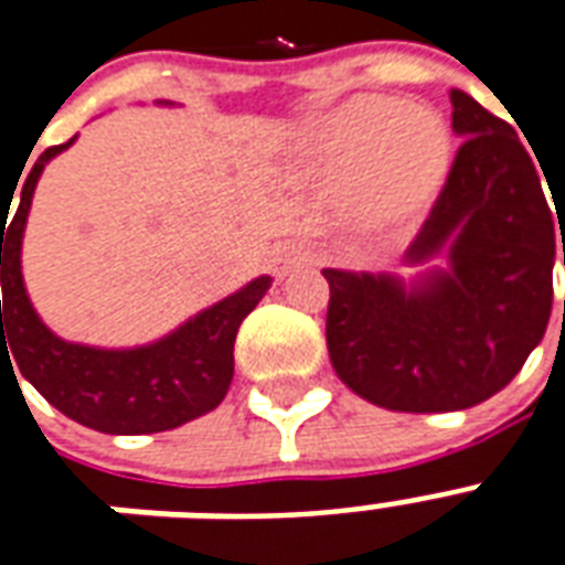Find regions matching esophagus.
<instances>
[{
    "label": "esophagus",
    "instance_id": "34e87169",
    "mask_svg": "<svg viewBox=\"0 0 565 565\" xmlns=\"http://www.w3.org/2000/svg\"><path fill=\"white\" fill-rule=\"evenodd\" d=\"M306 265H312V250L303 244L286 242L270 253V270L277 279H286L288 274H295L297 268H306Z\"/></svg>",
    "mask_w": 565,
    "mask_h": 565
}]
</instances>
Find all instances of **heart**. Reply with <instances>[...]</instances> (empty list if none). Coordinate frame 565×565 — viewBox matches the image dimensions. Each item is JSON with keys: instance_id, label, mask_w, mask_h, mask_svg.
Listing matches in <instances>:
<instances>
[{"instance_id": "heart-1", "label": "heart", "mask_w": 565, "mask_h": 565, "mask_svg": "<svg viewBox=\"0 0 565 565\" xmlns=\"http://www.w3.org/2000/svg\"><path fill=\"white\" fill-rule=\"evenodd\" d=\"M315 159L353 230L380 242L430 212L448 179L450 132L430 105L360 96L323 120Z\"/></svg>"}]
</instances>
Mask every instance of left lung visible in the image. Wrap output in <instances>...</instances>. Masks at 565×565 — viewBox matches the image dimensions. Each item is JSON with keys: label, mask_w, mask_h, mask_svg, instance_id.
<instances>
[{"label": "left lung", "mask_w": 565, "mask_h": 565, "mask_svg": "<svg viewBox=\"0 0 565 565\" xmlns=\"http://www.w3.org/2000/svg\"><path fill=\"white\" fill-rule=\"evenodd\" d=\"M450 126L466 138L406 265L422 274L323 268L327 351L339 380L395 413H450L522 371L551 315L554 217L522 138L462 90ZM557 203V200H554ZM445 258L441 269L433 266ZM565 265V247H563Z\"/></svg>", "instance_id": "1"}]
</instances>
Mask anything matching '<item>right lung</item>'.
Listing matches in <instances>:
<instances>
[{
    "label": "right lung",
    "instance_id": "obj_1",
    "mask_svg": "<svg viewBox=\"0 0 565 565\" xmlns=\"http://www.w3.org/2000/svg\"><path fill=\"white\" fill-rule=\"evenodd\" d=\"M73 141L76 138L50 147L34 161L8 231L6 209H11V200L0 205V360L14 359L11 371H20L58 413L90 430L115 436L173 430L179 424L212 413L223 401L233 383L238 327L268 295L270 277L250 279L235 295L196 312L150 344L94 348L64 342L34 312L23 282L20 253L38 179Z\"/></svg>",
    "mask_w": 565,
    "mask_h": 565
}]
</instances>
